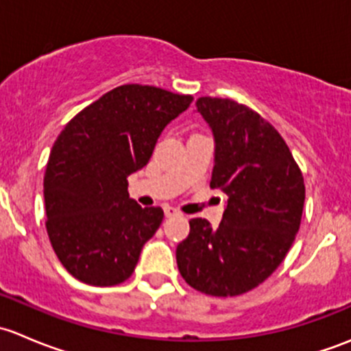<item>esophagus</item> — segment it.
<instances>
[{"mask_svg":"<svg viewBox=\"0 0 351 351\" xmlns=\"http://www.w3.org/2000/svg\"><path fill=\"white\" fill-rule=\"evenodd\" d=\"M165 215L166 217H173V215H180V210L173 207H165Z\"/></svg>","mask_w":351,"mask_h":351,"instance_id":"34e87169","label":"esophagus"}]
</instances>
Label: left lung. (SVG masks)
<instances>
[{
	"label": "left lung",
	"instance_id": "left-lung-1",
	"mask_svg": "<svg viewBox=\"0 0 351 351\" xmlns=\"http://www.w3.org/2000/svg\"><path fill=\"white\" fill-rule=\"evenodd\" d=\"M215 165L210 189L228 197L219 228L192 219L176 247L190 287L214 297L241 295L267 280L289 253L302 219L306 186L284 137L260 113L229 98L202 97Z\"/></svg>",
	"mask_w": 351,
	"mask_h": 351
}]
</instances>
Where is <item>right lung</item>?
<instances>
[{
  "label": "right lung",
  "mask_w": 351,
  "mask_h": 351,
  "mask_svg": "<svg viewBox=\"0 0 351 351\" xmlns=\"http://www.w3.org/2000/svg\"><path fill=\"white\" fill-rule=\"evenodd\" d=\"M192 100L149 84H122L59 134L44 176L45 228L74 278L112 287L132 275L165 214L132 200L127 176L149 162L162 129Z\"/></svg>",
  "instance_id": "add662e5"
}]
</instances>
